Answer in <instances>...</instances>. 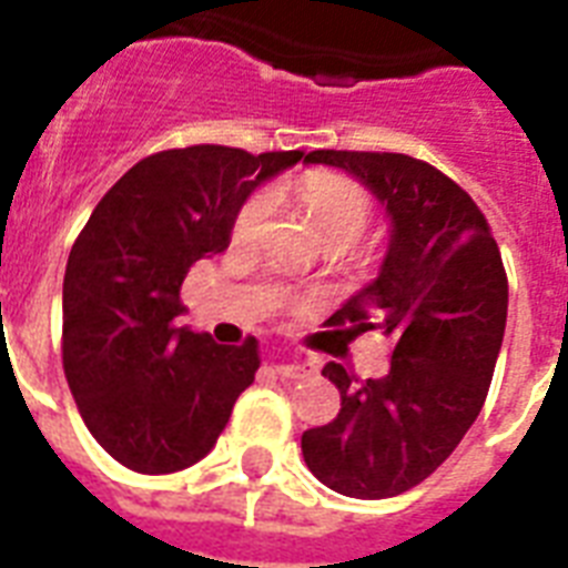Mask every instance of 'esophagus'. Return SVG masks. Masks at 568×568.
<instances>
[{"instance_id":"esophagus-1","label":"esophagus","mask_w":568,"mask_h":568,"mask_svg":"<svg viewBox=\"0 0 568 568\" xmlns=\"http://www.w3.org/2000/svg\"><path fill=\"white\" fill-rule=\"evenodd\" d=\"M274 372L280 374V377L301 379V377H310V374H315V365L312 363H283V365H274Z\"/></svg>"}]
</instances>
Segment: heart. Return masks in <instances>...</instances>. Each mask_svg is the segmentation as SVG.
<instances>
[{"label":"heart","mask_w":568,"mask_h":568,"mask_svg":"<svg viewBox=\"0 0 568 568\" xmlns=\"http://www.w3.org/2000/svg\"><path fill=\"white\" fill-rule=\"evenodd\" d=\"M297 196L327 244H342V247L354 244L374 217L372 194L351 176L310 173L297 185ZM267 214H271V196L267 194H253L250 200H244V205L232 217V241L253 244L265 230Z\"/></svg>","instance_id":"b5f03b06"}]
</instances>
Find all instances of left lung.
Here are the masks:
<instances>
[{
	"label": "left lung",
	"mask_w": 568,
	"mask_h": 568,
	"mask_svg": "<svg viewBox=\"0 0 568 568\" xmlns=\"http://www.w3.org/2000/svg\"><path fill=\"white\" fill-rule=\"evenodd\" d=\"M386 205L392 239L379 276L327 327L379 329L392 363L359 379L327 363L342 409L303 433V459L347 498H392L430 477L484 409L507 327V271L484 212L457 182L404 153L312 150Z\"/></svg>",
	"instance_id": "obj_1"
}]
</instances>
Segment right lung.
I'll return each instance as SVG.
<instances>
[{
  "label": "right lung",
  "mask_w": 568,
  "mask_h": 568,
  "mask_svg": "<svg viewBox=\"0 0 568 568\" xmlns=\"http://www.w3.org/2000/svg\"><path fill=\"white\" fill-rule=\"evenodd\" d=\"M301 150L196 144L129 168L79 232L64 274L61 356L88 430L120 466L171 475L214 448L258 368L256 338L180 327L196 258L230 247L232 217Z\"/></svg>",
  "instance_id": "add662e5"
}]
</instances>
